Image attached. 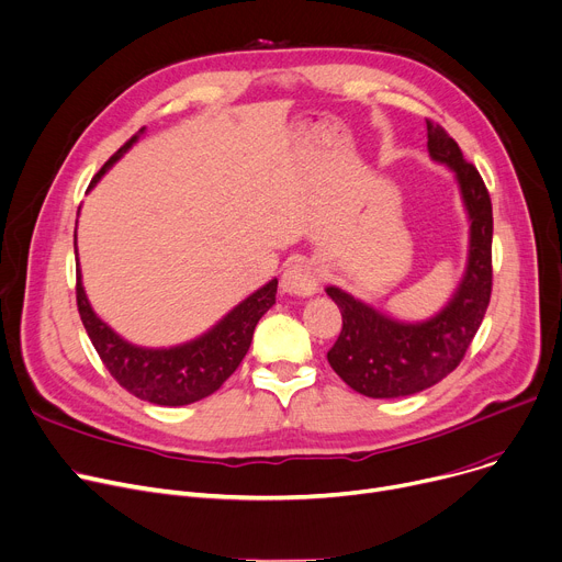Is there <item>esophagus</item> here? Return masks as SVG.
I'll return each instance as SVG.
<instances>
[{
	"mask_svg": "<svg viewBox=\"0 0 562 562\" xmlns=\"http://www.w3.org/2000/svg\"><path fill=\"white\" fill-rule=\"evenodd\" d=\"M280 289L286 295H314L318 291V276L314 267L305 265V261H295L282 273Z\"/></svg>",
	"mask_w": 562,
	"mask_h": 562,
	"instance_id": "1",
	"label": "esophagus"
}]
</instances>
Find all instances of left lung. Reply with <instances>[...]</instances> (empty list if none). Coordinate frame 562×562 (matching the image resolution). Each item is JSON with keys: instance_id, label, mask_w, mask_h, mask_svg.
Masks as SVG:
<instances>
[{"instance_id": "obj_1", "label": "left lung", "mask_w": 562, "mask_h": 562, "mask_svg": "<svg viewBox=\"0 0 562 562\" xmlns=\"http://www.w3.org/2000/svg\"><path fill=\"white\" fill-rule=\"evenodd\" d=\"M427 151L454 173L470 223L468 261L447 303L429 318L402 321L352 293L327 286L341 310L344 329L327 361L350 389L366 397H406L420 393L461 363L485 316L493 291V205L488 190L459 144L427 122Z\"/></svg>"}]
</instances>
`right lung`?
I'll return each mask as SVG.
<instances>
[{
    "instance_id": "1",
    "label": "right lung",
    "mask_w": 562,
    "mask_h": 562,
    "mask_svg": "<svg viewBox=\"0 0 562 562\" xmlns=\"http://www.w3.org/2000/svg\"><path fill=\"white\" fill-rule=\"evenodd\" d=\"M144 135V128L133 135L120 151L112 156L101 171L92 178L88 192L108 173L128 148ZM79 223V221H77ZM77 239V235H74ZM77 252V303L86 331L110 375L120 382L128 393L160 406H182L199 402L226 382L241 359L246 357L257 321L276 305L278 278L252 291L248 297L233 307L221 321L192 341H184L171 348H144L126 341L108 323H103L92 310L79 265Z\"/></svg>"
}]
</instances>
